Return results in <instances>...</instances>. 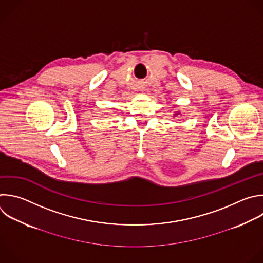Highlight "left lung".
<instances>
[{
    "label": "left lung",
    "mask_w": 263,
    "mask_h": 263,
    "mask_svg": "<svg viewBox=\"0 0 263 263\" xmlns=\"http://www.w3.org/2000/svg\"><path fill=\"white\" fill-rule=\"evenodd\" d=\"M178 116H180V111H176V112H174V114H173V117H174V118H176V117H178Z\"/></svg>",
    "instance_id": "1"
}]
</instances>
